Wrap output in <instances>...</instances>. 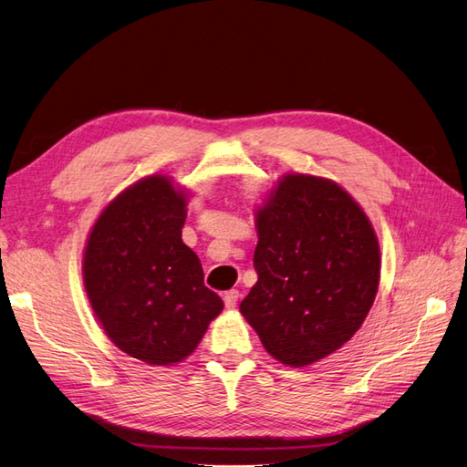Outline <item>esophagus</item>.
Returning a JSON list of instances; mask_svg holds the SVG:
<instances>
[{"label":"esophagus","mask_w":467,"mask_h":467,"mask_svg":"<svg viewBox=\"0 0 467 467\" xmlns=\"http://www.w3.org/2000/svg\"><path fill=\"white\" fill-rule=\"evenodd\" d=\"M238 297H240V293H238L236 289H229V291H225V296H223L225 306H227L229 310H233V308L236 306V303H238Z\"/></svg>","instance_id":"obj_1"}]
</instances>
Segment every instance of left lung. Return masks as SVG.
Listing matches in <instances>:
<instances>
[{"label":"left lung","instance_id":"obj_1","mask_svg":"<svg viewBox=\"0 0 467 467\" xmlns=\"http://www.w3.org/2000/svg\"><path fill=\"white\" fill-rule=\"evenodd\" d=\"M257 282L240 312L265 350L306 367L345 347L380 282L373 223L337 182L291 171L255 208Z\"/></svg>","mask_w":467,"mask_h":467}]
</instances>
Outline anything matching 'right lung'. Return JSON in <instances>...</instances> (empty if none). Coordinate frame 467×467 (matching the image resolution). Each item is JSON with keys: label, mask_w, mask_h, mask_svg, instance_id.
<instances>
[{"label": "right lung", "mask_w": 467, "mask_h": 467, "mask_svg": "<svg viewBox=\"0 0 467 467\" xmlns=\"http://www.w3.org/2000/svg\"><path fill=\"white\" fill-rule=\"evenodd\" d=\"M189 201L170 176H145L104 206L87 236L83 282L96 320L147 365L183 361L223 310L182 240Z\"/></svg>", "instance_id": "add662e5"}]
</instances>
